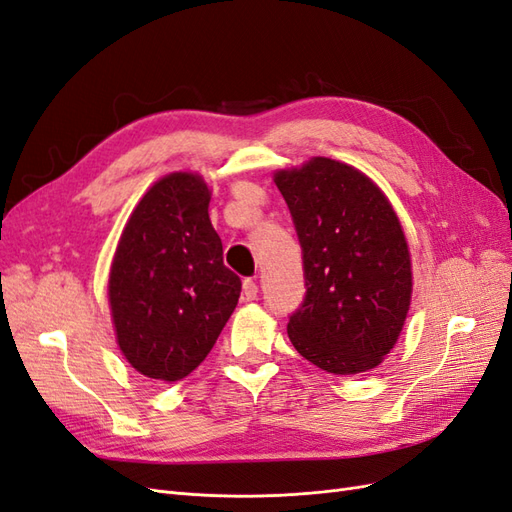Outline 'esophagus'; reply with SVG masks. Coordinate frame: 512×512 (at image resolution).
<instances>
[{
  "instance_id": "obj_1",
  "label": "esophagus",
  "mask_w": 512,
  "mask_h": 512,
  "mask_svg": "<svg viewBox=\"0 0 512 512\" xmlns=\"http://www.w3.org/2000/svg\"><path fill=\"white\" fill-rule=\"evenodd\" d=\"M243 294L247 301H254L256 294H258V284L254 280H243Z\"/></svg>"
}]
</instances>
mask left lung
I'll return each mask as SVG.
<instances>
[{
	"mask_svg": "<svg viewBox=\"0 0 512 512\" xmlns=\"http://www.w3.org/2000/svg\"><path fill=\"white\" fill-rule=\"evenodd\" d=\"M273 181L303 247L307 294L288 322L292 346L337 376L378 367L412 301L410 247L391 200L363 170L322 156Z\"/></svg>",
	"mask_w": 512,
	"mask_h": 512,
	"instance_id": "obj_1",
	"label": "left lung"
}]
</instances>
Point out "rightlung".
<instances>
[{"label":"right lung","instance_id":"add662e5","mask_svg":"<svg viewBox=\"0 0 512 512\" xmlns=\"http://www.w3.org/2000/svg\"><path fill=\"white\" fill-rule=\"evenodd\" d=\"M209 200L203 175H164L138 200L115 247L108 271L115 339L151 380L192 374L239 301L241 280L224 267Z\"/></svg>","mask_w":512,"mask_h":512}]
</instances>
